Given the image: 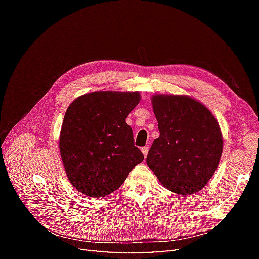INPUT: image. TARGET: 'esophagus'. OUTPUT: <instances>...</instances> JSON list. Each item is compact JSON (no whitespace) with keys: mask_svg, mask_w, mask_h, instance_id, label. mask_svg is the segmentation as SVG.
<instances>
[{"mask_svg":"<svg viewBox=\"0 0 259 259\" xmlns=\"http://www.w3.org/2000/svg\"><path fill=\"white\" fill-rule=\"evenodd\" d=\"M148 151H149V147H143L142 148V152H143V154H144V156H145V158H146V156H147V154H148Z\"/></svg>","mask_w":259,"mask_h":259,"instance_id":"obj_1","label":"esophagus"}]
</instances>
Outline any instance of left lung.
Here are the masks:
<instances>
[{
    "instance_id": "obj_1",
    "label": "left lung",
    "mask_w": 259,
    "mask_h": 259,
    "mask_svg": "<svg viewBox=\"0 0 259 259\" xmlns=\"http://www.w3.org/2000/svg\"><path fill=\"white\" fill-rule=\"evenodd\" d=\"M152 106L160 136L148 152L147 165L170 191L198 192L214 175L223 152L215 116L188 96L154 95Z\"/></svg>"
}]
</instances>
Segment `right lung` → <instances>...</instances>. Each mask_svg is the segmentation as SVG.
Returning a JSON list of instances; mask_svg holds the SVG:
<instances>
[{
  "label": "right lung",
  "mask_w": 259,
  "mask_h": 259,
  "mask_svg": "<svg viewBox=\"0 0 259 259\" xmlns=\"http://www.w3.org/2000/svg\"><path fill=\"white\" fill-rule=\"evenodd\" d=\"M139 100L138 92H94L68 107L59 149L67 176L77 191L104 197L116 190L144 161L125 122Z\"/></svg>",
  "instance_id": "right-lung-1"
}]
</instances>
